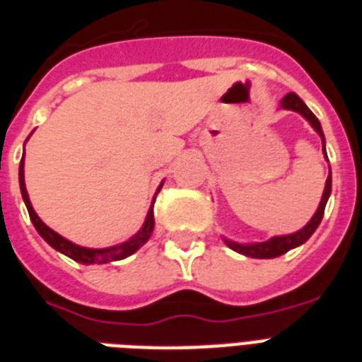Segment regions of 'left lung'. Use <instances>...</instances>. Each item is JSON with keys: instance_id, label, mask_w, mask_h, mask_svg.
Instances as JSON below:
<instances>
[{"instance_id": "obj_1", "label": "left lung", "mask_w": 362, "mask_h": 362, "mask_svg": "<svg viewBox=\"0 0 362 362\" xmlns=\"http://www.w3.org/2000/svg\"><path fill=\"white\" fill-rule=\"evenodd\" d=\"M280 107L286 110H293V112H298V115L303 116L304 120L308 122L317 135L321 136V144H323V153H325L327 159V150H325V135H323V129H321L320 120L315 118V115L312 110L306 107L303 99L298 98L297 93H287L286 98L280 101ZM329 161V159H327ZM331 187H332V178H331V167H329V176H327L325 182V189H323V195H321L320 206L315 210V214L312 216V220L303 227V229H298V231L291 233V235H281V237H272L269 240L264 242H252V244H240V242L229 240V238H223L227 246L235 250V252L242 253V255H246V257H253V259H272V257H280L286 252L293 250V247L300 246L304 242L308 240L314 231L320 227L321 220H323V214H325V206L327 201H329V195H331Z\"/></svg>"}]
</instances>
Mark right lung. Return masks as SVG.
<instances>
[{"label": "right lung", "instance_id": "add662e5", "mask_svg": "<svg viewBox=\"0 0 362 362\" xmlns=\"http://www.w3.org/2000/svg\"><path fill=\"white\" fill-rule=\"evenodd\" d=\"M30 139V136H28ZM25 139V141H28ZM18 182H20V192H22V199H24L25 203V209L30 212V220L33 223V227L37 229V233L41 235L45 240L54 247V250H58L59 253H64L67 257H71L73 261L76 263H82V264H103V263H110V261H120V259L129 257L133 253L142 247L144 244L148 242V238L152 237V231H153V203H156V195L159 193L161 186H163V182L159 184L158 192L153 195V201L150 204V209H148V214H146V220L142 223V227L139 231L133 235L131 238H127L125 242L122 244H116V246H110V247H84V246H78L75 242L67 240L64 238L62 235H58L56 231H52L50 227L45 223V221L35 214V210L31 206V201H30V195H28V189H25V182H24V156H22V161H20V169H18Z\"/></svg>", "mask_w": 362, "mask_h": 362}]
</instances>
